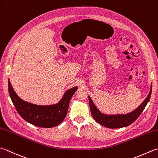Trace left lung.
<instances>
[{"mask_svg":"<svg viewBox=\"0 0 158 158\" xmlns=\"http://www.w3.org/2000/svg\"><path fill=\"white\" fill-rule=\"evenodd\" d=\"M151 90H152V85H151V90L147 97L145 98L143 103L136 110H135L129 114H120V115H106V114L101 113L94 106L91 98L89 97V104L92 116L98 123L110 129L122 128L124 127L129 126L134 123L140 116V114L143 112V111L150 99Z\"/></svg>","mask_w":158,"mask_h":158,"instance_id":"1","label":"left lung"}]
</instances>
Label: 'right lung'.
<instances>
[{
  "mask_svg": "<svg viewBox=\"0 0 158 158\" xmlns=\"http://www.w3.org/2000/svg\"><path fill=\"white\" fill-rule=\"evenodd\" d=\"M9 94L17 112L27 122L35 126L51 128L60 125L66 117L70 101L77 87L69 89L59 103L53 106H37L20 99L8 80Z\"/></svg>",
  "mask_w": 158,
  "mask_h": 158,
  "instance_id": "obj_1",
  "label": "right lung"
}]
</instances>
